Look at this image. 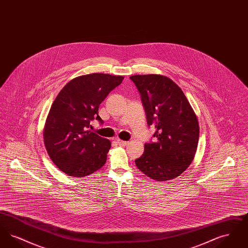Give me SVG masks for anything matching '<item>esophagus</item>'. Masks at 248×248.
I'll use <instances>...</instances> for the list:
<instances>
[{
	"mask_svg": "<svg viewBox=\"0 0 248 248\" xmlns=\"http://www.w3.org/2000/svg\"><path fill=\"white\" fill-rule=\"evenodd\" d=\"M116 141L118 143L119 146H122V147H124V146H126L129 143V142L124 141V140H117Z\"/></svg>",
	"mask_w": 248,
	"mask_h": 248,
	"instance_id": "1",
	"label": "esophagus"
}]
</instances>
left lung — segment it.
I'll return each mask as SVG.
<instances>
[{
	"instance_id": "1",
	"label": "left lung",
	"mask_w": 248,
	"mask_h": 248,
	"mask_svg": "<svg viewBox=\"0 0 248 248\" xmlns=\"http://www.w3.org/2000/svg\"><path fill=\"white\" fill-rule=\"evenodd\" d=\"M141 95L148 125L155 142L146 143L137 167L156 181L174 179L189 166L196 153L199 124L186 95L170 78L159 74L133 75Z\"/></svg>"
}]
</instances>
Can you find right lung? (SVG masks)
<instances>
[{"instance_id":"add662e5","label":"right lung","mask_w":248,"mask_h":248,"mask_svg":"<svg viewBox=\"0 0 248 248\" xmlns=\"http://www.w3.org/2000/svg\"><path fill=\"white\" fill-rule=\"evenodd\" d=\"M123 80V76L91 73L72 79L59 92L46 121L44 141L50 159L63 173L86 177L105 165L111 144L90 130V122L103 123L99 105Z\"/></svg>"}]
</instances>
